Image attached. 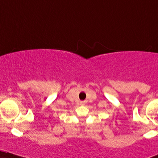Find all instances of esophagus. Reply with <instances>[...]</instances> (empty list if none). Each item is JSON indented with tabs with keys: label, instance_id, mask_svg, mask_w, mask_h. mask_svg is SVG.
<instances>
[{
	"label": "esophagus",
	"instance_id": "34e87169",
	"mask_svg": "<svg viewBox=\"0 0 158 158\" xmlns=\"http://www.w3.org/2000/svg\"><path fill=\"white\" fill-rule=\"evenodd\" d=\"M80 103H81V105H85V103L84 102V101H81V102Z\"/></svg>",
	"mask_w": 158,
	"mask_h": 158
}]
</instances>
